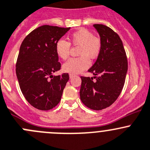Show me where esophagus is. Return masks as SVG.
Returning <instances> with one entry per match:
<instances>
[{"mask_svg":"<svg viewBox=\"0 0 150 150\" xmlns=\"http://www.w3.org/2000/svg\"><path fill=\"white\" fill-rule=\"evenodd\" d=\"M74 76H75V74H69V77H70L71 79L73 78V77Z\"/></svg>","mask_w":150,"mask_h":150,"instance_id":"obj_1","label":"esophagus"}]
</instances>
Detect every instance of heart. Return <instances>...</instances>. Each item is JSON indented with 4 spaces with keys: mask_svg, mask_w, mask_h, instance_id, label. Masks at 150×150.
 Instances as JSON below:
<instances>
[{
    "mask_svg": "<svg viewBox=\"0 0 150 150\" xmlns=\"http://www.w3.org/2000/svg\"><path fill=\"white\" fill-rule=\"evenodd\" d=\"M70 44L79 46V57L68 60L63 66V70L70 74H77L85 70L90 66V60L97 58L101 50V40L93 35L92 32L85 28H80L74 32L69 37V42L59 40L55 44V52L57 57L66 60L70 54Z\"/></svg>",
    "mask_w": 150,
    "mask_h": 150,
    "instance_id": "b5f03b06",
    "label": "heart"
}]
</instances>
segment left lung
I'll use <instances>...</instances> for the list:
<instances>
[{"label":"left lung","mask_w":150,"mask_h":150,"mask_svg":"<svg viewBox=\"0 0 150 150\" xmlns=\"http://www.w3.org/2000/svg\"><path fill=\"white\" fill-rule=\"evenodd\" d=\"M101 40V50L88 70L94 76H81L80 98L87 107L101 110L117 99L125 84L127 60L118 34L104 25L95 24ZM95 81H93V79Z\"/></svg>","instance_id":"1"}]
</instances>
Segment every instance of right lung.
Returning <instances> with one entry per match:
<instances>
[{
	"label": "right lung",
	"mask_w": 150,
	"mask_h": 150,
	"mask_svg": "<svg viewBox=\"0 0 150 150\" xmlns=\"http://www.w3.org/2000/svg\"><path fill=\"white\" fill-rule=\"evenodd\" d=\"M70 28L42 25L30 33L20 46L16 74L23 96L35 109L50 110L61 100L69 76L52 75L61 67L55 44Z\"/></svg>",
	"instance_id": "add662e5"
}]
</instances>
